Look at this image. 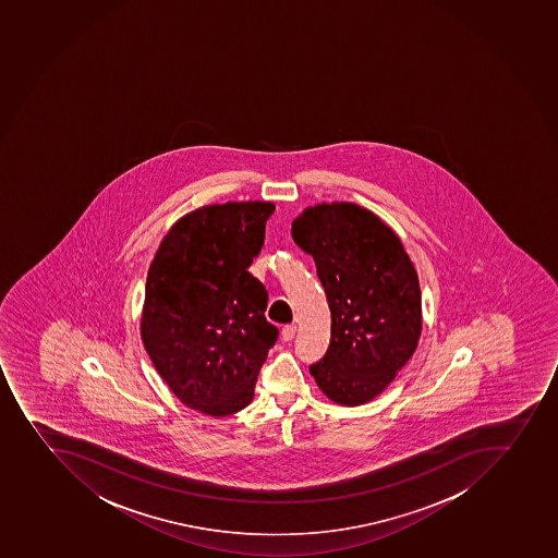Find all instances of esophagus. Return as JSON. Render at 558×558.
Returning <instances> with one entry per match:
<instances>
[{
	"label": "esophagus",
	"mask_w": 558,
	"mask_h": 558,
	"mask_svg": "<svg viewBox=\"0 0 558 558\" xmlns=\"http://www.w3.org/2000/svg\"><path fill=\"white\" fill-rule=\"evenodd\" d=\"M296 336V325H286V327L281 328V339L283 341H292Z\"/></svg>",
	"instance_id": "esophagus-1"
}]
</instances>
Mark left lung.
<instances>
[{"label":"left lung","mask_w":558,"mask_h":558,"mask_svg":"<svg viewBox=\"0 0 558 558\" xmlns=\"http://www.w3.org/2000/svg\"><path fill=\"white\" fill-rule=\"evenodd\" d=\"M292 239L316 262L332 314L330 344L311 374L328 399L366 404L383 393L418 344V275L399 236L353 203L311 206Z\"/></svg>","instance_id":"left-lung-1"}]
</instances>
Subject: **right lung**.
Masks as SVG:
<instances>
[{"mask_svg": "<svg viewBox=\"0 0 558 558\" xmlns=\"http://www.w3.org/2000/svg\"><path fill=\"white\" fill-rule=\"evenodd\" d=\"M272 203L203 206L181 217L148 267L142 312L145 350L175 397L192 410H244L278 328L267 291L247 267L266 236Z\"/></svg>", "mask_w": 558, "mask_h": 558, "instance_id": "right-lung-1", "label": "right lung"}]
</instances>
